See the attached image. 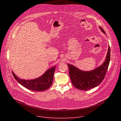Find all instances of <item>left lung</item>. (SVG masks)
<instances>
[{
	"label": "left lung",
	"mask_w": 121,
	"mask_h": 121,
	"mask_svg": "<svg viewBox=\"0 0 121 121\" xmlns=\"http://www.w3.org/2000/svg\"><path fill=\"white\" fill-rule=\"evenodd\" d=\"M104 34V29L99 26ZM110 59V47L108 46L107 56L104 63L94 70L85 71L80 70L73 65L67 64L69 69V74L72 84L76 88L82 90H87L98 86L103 81L108 69Z\"/></svg>",
	"instance_id": "8db88e82"
}]
</instances>
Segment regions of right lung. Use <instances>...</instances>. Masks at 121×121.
Segmentation results:
<instances>
[{
    "mask_svg": "<svg viewBox=\"0 0 121 121\" xmlns=\"http://www.w3.org/2000/svg\"><path fill=\"white\" fill-rule=\"evenodd\" d=\"M56 66L48 69L40 77L32 80H24L18 78L12 71L13 74L17 82L25 87L35 91H42L52 85Z\"/></svg>",
    "mask_w": 121,
    "mask_h": 121,
    "instance_id": "add662e5",
    "label": "right lung"
}]
</instances>
